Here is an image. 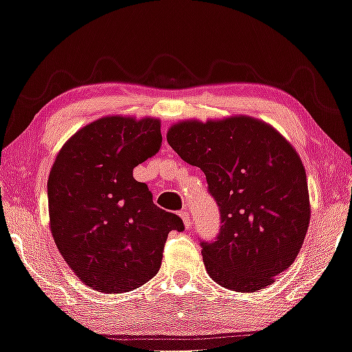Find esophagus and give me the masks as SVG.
Returning <instances> with one entry per match:
<instances>
[{"mask_svg": "<svg viewBox=\"0 0 352 352\" xmlns=\"http://www.w3.org/2000/svg\"><path fill=\"white\" fill-rule=\"evenodd\" d=\"M180 218L183 219V224H185V228H190L192 224V219L190 217V213H188V210H183V212H180Z\"/></svg>", "mask_w": 352, "mask_h": 352, "instance_id": "obj_1", "label": "esophagus"}]
</instances>
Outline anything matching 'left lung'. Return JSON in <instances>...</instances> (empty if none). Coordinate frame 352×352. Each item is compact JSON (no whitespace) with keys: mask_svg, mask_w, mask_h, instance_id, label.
Masks as SVG:
<instances>
[{"mask_svg":"<svg viewBox=\"0 0 352 352\" xmlns=\"http://www.w3.org/2000/svg\"><path fill=\"white\" fill-rule=\"evenodd\" d=\"M167 142L206 174L221 213L214 242H202L207 274L219 286L256 292L296 261L310 226L307 172L274 126L248 115L183 120Z\"/></svg>","mask_w":352,"mask_h":352,"instance_id":"1","label":"left lung"}]
</instances>
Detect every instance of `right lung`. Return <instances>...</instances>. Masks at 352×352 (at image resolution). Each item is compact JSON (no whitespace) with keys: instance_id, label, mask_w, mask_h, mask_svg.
Wrapping results in <instances>:
<instances>
[{"instance_id":"obj_1","label":"right lung","mask_w":352,"mask_h":352,"mask_svg":"<svg viewBox=\"0 0 352 352\" xmlns=\"http://www.w3.org/2000/svg\"><path fill=\"white\" fill-rule=\"evenodd\" d=\"M160 118L107 115L72 134L52 166L47 196L52 237L78 280L122 294L160 272L174 213L153 204L133 169L161 148Z\"/></svg>"}]
</instances>
